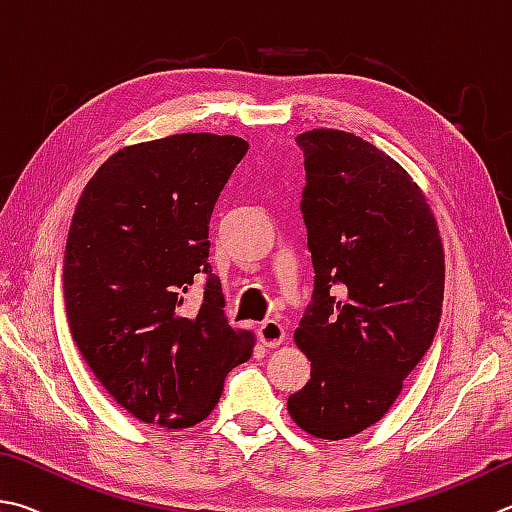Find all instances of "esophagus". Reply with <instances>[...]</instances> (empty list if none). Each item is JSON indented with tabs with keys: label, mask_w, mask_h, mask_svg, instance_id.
Segmentation results:
<instances>
[{
	"label": "esophagus",
	"mask_w": 512,
	"mask_h": 512,
	"mask_svg": "<svg viewBox=\"0 0 512 512\" xmlns=\"http://www.w3.org/2000/svg\"><path fill=\"white\" fill-rule=\"evenodd\" d=\"M258 339H261L263 346H279L285 339V328L281 326V321L276 319H265L261 326H258Z\"/></svg>",
	"instance_id": "1"
}]
</instances>
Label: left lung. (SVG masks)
<instances>
[{"instance_id": "left-lung-1", "label": "left lung", "mask_w": 512, "mask_h": 512, "mask_svg": "<svg viewBox=\"0 0 512 512\" xmlns=\"http://www.w3.org/2000/svg\"><path fill=\"white\" fill-rule=\"evenodd\" d=\"M297 143L315 285L294 330L310 382L288 411L308 434L339 441L387 414L432 346L443 245L423 193L373 143L342 130H312Z\"/></svg>"}]
</instances>
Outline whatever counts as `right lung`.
Listing matches in <instances>:
<instances>
[{
    "mask_svg": "<svg viewBox=\"0 0 512 512\" xmlns=\"http://www.w3.org/2000/svg\"><path fill=\"white\" fill-rule=\"evenodd\" d=\"M247 141L206 132L139 143L89 179L67 233L71 337L105 391L143 423L182 429L211 414L254 337L224 317L209 222ZM202 278L203 303H183Z\"/></svg>",
    "mask_w": 512,
    "mask_h": 512,
    "instance_id": "obj_1",
    "label": "right lung"
}]
</instances>
